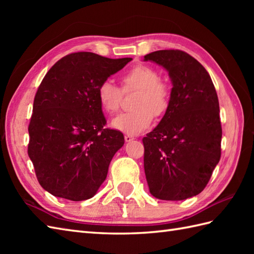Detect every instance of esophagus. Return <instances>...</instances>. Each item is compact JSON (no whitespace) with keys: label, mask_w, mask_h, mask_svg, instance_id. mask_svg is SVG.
<instances>
[{"label":"esophagus","mask_w":254,"mask_h":254,"mask_svg":"<svg viewBox=\"0 0 254 254\" xmlns=\"http://www.w3.org/2000/svg\"><path fill=\"white\" fill-rule=\"evenodd\" d=\"M124 139H126V142H131L134 139V136L132 134H126V135H124Z\"/></svg>","instance_id":"obj_1"}]
</instances>
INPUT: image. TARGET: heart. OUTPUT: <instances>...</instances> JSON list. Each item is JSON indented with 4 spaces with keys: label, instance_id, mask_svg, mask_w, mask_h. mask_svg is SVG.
I'll use <instances>...</instances> for the list:
<instances>
[{
    "label": "heart",
    "instance_id": "obj_1",
    "mask_svg": "<svg viewBox=\"0 0 254 254\" xmlns=\"http://www.w3.org/2000/svg\"><path fill=\"white\" fill-rule=\"evenodd\" d=\"M122 90L127 93L137 90L133 108L135 110L123 113L112 121L117 130L137 134L150 127L154 116L163 117L170 105L171 89L166 80L159 77V73L153 66L138 64L121 76ZM110 80H104L98 87V100L102 109L115 115L121 108L123 93Z\"/></svg>",
    "mask_w": 254,
    "mask_h": 254
}]
</instances>
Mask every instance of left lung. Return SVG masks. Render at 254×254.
<instances>
[{
    "mask_svg": "<svg viewBox=\"0 0 254 254\" xmlns=\"http://www.w3.org/2000/svg\"><path fill=\"white\" fill-rule=\"evenodd\" d=\"M169 72L170 105L159 124L143 137L149 192L165 201L201 193L222 154L219 102L209 74L187 52L159 50L144 57Z\"/></svg>",
    "mask_w": 254,
    "mask_h": 254,
    "instance_id": "obj_1",
    "label": "left lung"
}]
</instances>
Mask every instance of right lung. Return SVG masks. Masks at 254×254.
I'll return each instance as SVG.
<instances>
[{"mask_svg": "<svg viewBox=\"0 0 254 254\" xmlns=\"http://www.w3.org/2000/svg\"><path fill=\"white\" fill-rule=\"evenodd\" d=\"M132 60L75 52L60 59L34 99L28 156L40 186L52 195L84 201L106 180L122 132L105 127L99 85Z\"/></svg>", "mask_w": 254, "mask_h": 254, "instance_id": "right-lung-1", "label": "right lung"}]
</instances>
